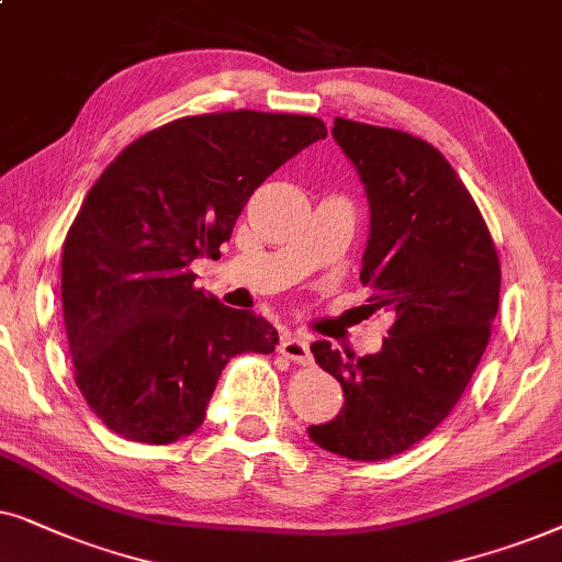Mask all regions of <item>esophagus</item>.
<instances>
[{"label": "esophagus", "instance_id": "obj_1", "mask_svg": "<svg viewBox=\"0 0 562 562\" xmlns=\"http://www.w3.org/2000/svg\"><path fill=\"white\" fill-rule=\"evenodd\" d=\"M280 351H282V355H285L288 359H293V362H297V364H311V362H313V355H311V349H308V341H305L303 336H295V334L282 336Z\"/></svg>", "mask_w": 562, "mask_h": 562}]
</instances>
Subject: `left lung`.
Instances as JSON below:
<instances>
[{
	"instance_id": "left-lung-1",
	"label": "left lung",
	"mask_w": 562,
	"mask_h": 562,
	"mask_svg": "<svg viewBox=\"0 0 562 562\" xmlns=\"http://www.w3.org/2000/svg\"><path fill=\"white\" fill-rule=\"evenodd\" d=\"M331 136L370 203L359 272L368 308L391 313L393 326L375 355L311 344L341 383L344 406L308 426V437L326 452L375 462L422 442L460 401L488 347L501 267L481 211L437 148L344 117Z\"/></svg>"
}]
</instances>
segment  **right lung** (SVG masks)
Returning a JSON list of instances; mask_svg holds the SVG:
<instances>
[{"label": "right lung", "mask_w": 562, "mask_h": 562, "mask_svg": "<svg viewBox=\"0 0 562 562\" xmlns=\"http://www.w3.org/2000/svg\"><path fill=\"white\" fill-rule=\"evenodd\" d=\"M326 125L285 112L179 117L125 148L64 241L61 301L89 408L131 442L171 445L205 422L231 357L269 355L277 328L194 288L254 190Z\"/></svg>", "instance_id": "obj_1"}]
</instances>
